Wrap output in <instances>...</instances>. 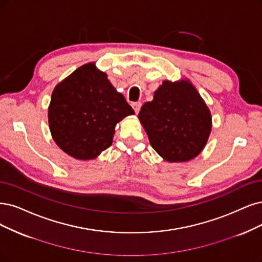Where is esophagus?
<instances>
[{
	"label": "esophagus",
	"mask_w": 262,
	"mask_h": 262,
	"mask_svg": "<svg viewBox=\"0 0 262 262\" xmlns=\"http://www.w3.org/2000/svg\"><path fill=\"white\" fill-rule=\"evenodd\" d=\"M132 106H133V109L135 110V112L136 113H138L139 111H140V109H141V102H134V103H132Z\"/></svg>",
	"instance_id": "obj_1"
}]
</instances>
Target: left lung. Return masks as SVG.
<instances>
[{
  "instance_id": "8db88e82",
  "label": "left lung",
  "mask_w": 262,
  "mask_h": 262,
  "mask_svg": "<svg viewBox=\"0 0 262 262\" xmlns=\"http://www.w3.org/2000/svg\"><path fill=\"white\" fill-rule=\"evenodd\" d=\"M138 118L152 148L168 162H186L204 149L211 116L202 97L188 81H164Z\"/></svg>"
}]
</instances>
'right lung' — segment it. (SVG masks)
Wrapping results in <instances>:
<instances>
[{
  "instance_id": "add662e5",
  "label": "right lung",
  "mask_w": 262,
  "mask_h": 262,
  "mask_svg": "<svg viewBox=\"0 0 262 262\" xmlns=\"http://www.w3.org/2000/svg\"><path fill=\"white\" fill-rule=\"evenodd\" d=\"M134 113L106 74L94 63H87L55 87L48 123L63 152L79 160H91L111 146L116 123Z\"/></svg>"
}]
</instances>
